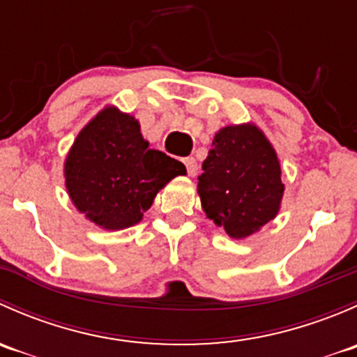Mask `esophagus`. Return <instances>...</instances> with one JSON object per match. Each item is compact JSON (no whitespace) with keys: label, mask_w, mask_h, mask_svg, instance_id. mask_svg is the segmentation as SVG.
<instances>
[{"label":"esophagus","mask_w":357,"mask_h":357,"mask_svg":"<svg viewBox=\"0 0 357 357\" xmlns=\"http://www.w3.org/2000/svg\"><path fill=\"white\" fill-rule=\"evenodd\" d=\"M183 162H185L186 165V171H188L190 176H195L197 171H199V165H197V160L193 157H186L183 158Z\"/></svg>","instance_id":"34e87169"}]
</instances>
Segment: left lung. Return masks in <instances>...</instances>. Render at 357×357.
<instances>
[{
  "label": "left lung",
  "instance_id": "left-lung-1",
  "mask_svg": "<svg viewBox=\"0 0 357 357\" xmlns=\"http://www.w3.org/2000/svg\"><path fill=\"white\" fill-rule=\"evenodd\" d=\"M202 169V208L231 238H247L276 218L285 190L282 167L257 126L219 129Z\"/></svg>",
  "mask_w": 357,
  "mask_h": 357
}]
</instances>
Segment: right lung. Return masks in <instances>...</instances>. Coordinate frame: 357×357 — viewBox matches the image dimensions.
Here are the masks:
<instances>
[{"mask_svg": "<svg viewBox=\"0 0 357 357\" xmlns=\"http://www.w3.org/2000/svg\"><path fill=\"white\" fill-rule=\"evenodd\" d=\"M185 165L149 146L132 115L107 107L82 128L66 158V188L75 208L103 229L142 221L158 190Z\"/></svg>", "mask_w": 357, "mask_h": 357, "instance_id": "1", "label": "right lung"}]
</instances>
